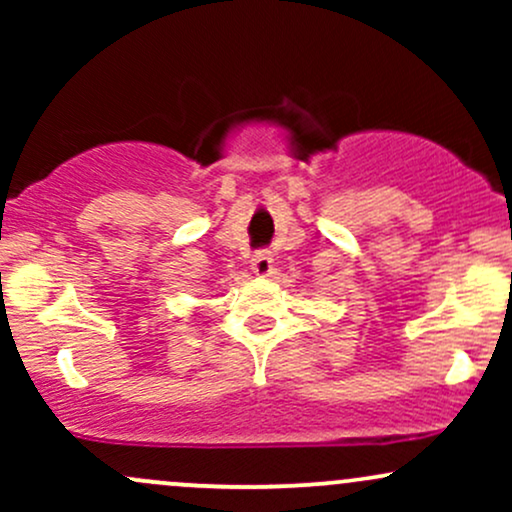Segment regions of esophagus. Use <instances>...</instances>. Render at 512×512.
<instances>
[{
	"instance_id": "obj_1",
	"label": "esophagus",
	"mask_w": 512,
	"mask_h": 512,
	"mask_svg": "<svg viewBox=\"0 0 512 512\" xmlns=\"http://www.w3.org/2000/svg\"><path fill=\"white\" fill-rule=\"evenodd\" d=\"M250 267H252V272H255L257 276H267L269 272H272V267H274V257L269 255L267 250L255 252V255H252V260H250Z\"/></svg>"
}]
</instances>
